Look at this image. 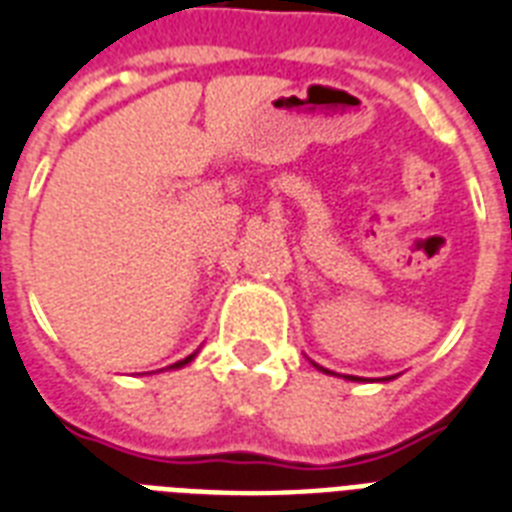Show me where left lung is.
<instances>
[{
    "instance_id": "obj_1",
    "label": "left lung",
    "mask_w": 512,
    "mask_h": 512,
    "mask_svg": "<svg viewBox=\"0 0 512 512\" xmlns=\"http://www.w3.org/2000/svg\"><path fill=\"white\" fill-rule=\"evenodd\" d=\"M313 366H316V369H319V372H324V374H335V372H329V369H324V366L316 364V361H313ZM345 380H358V377H353V374H345ZM385 380H390V377H385Z\"/></svg>"
}]
</instances>
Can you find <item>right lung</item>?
Here are the masks:
<instances>
[{"mask_svg":"<svg viewBox=\"0 0 512 512\" xmlns=\"http://www.w3.org/2000/svg\"><path fill=\"white\" fill-rule=\"evenodd\" d=\"M196 353H199V350H196ZM196 353H191V356H185V358H183V361H177V364H172V366H170V369H180V366H185V364H191L193 358H196Z\"/></svg>","mask_w":512,"mask_h":512,"instance_id":"1","label":"right lung"}]
</instances>
